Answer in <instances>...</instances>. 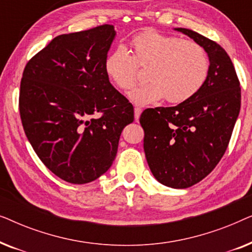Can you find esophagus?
Here are the masks:
<instances>
[{
  "mask_svg": "<svg viewBox=\"0 0 252 252\" xmlns=\"http://www.w3.org/2000/svg\"><path fill=\"white\" fill-rule=\"evenodd\" d=\"M141 112H142V109L141 108H137V106L136 108H134V117H135V120H139Z\"/></svg>",
  "mask_w": 252,
  "mask_h": 252,
  "instance_id": "esophagus-1",
  "label": "esophagus"
}]
</instances>
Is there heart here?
Returning <instances> with one entry per match:
<instances>
[{
    "label": "heart",
    "instance_id": "obj_1",
    "mask_svg": "<svg viewBox=\"0 0 252 252\" xmlns=\"http://www.w3.org/2000/svg\"><path fill=\"white\" fill-rule=\"evenodd\" d=\"M132 54L124 46L116 47L104 60V72L117 88L127 91L140 78V67L147 68L148 82L129 93L137 105L165 98L180 104L197 95L210 72V60L196 41L154 30L143 31L129 41Z\"/></svg>",
    "mask_w": 252,
    "mask_h": 252
}]
</instances>
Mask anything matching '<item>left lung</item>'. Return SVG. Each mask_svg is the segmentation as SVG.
<instances>
[{"mask_svg":"<svg viewBox=\"0 0 252 252\" xmlns=\"http://www.w3.org/2000/svg\"><path fill=\"white\" fill-rule=\"evenodd\" d=\"M208 53V80L197 95L140 117L143 148L154 177L171 188H188L212 172L228 147L241 109V87L225 49L188 29H175Z\"/></svg>","mask_w":252,"mask_h":252,"instance_id":"1","label":"left lung"}]
</instances>
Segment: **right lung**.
<instances>
[{"mask_svg": "<svg viewBox=\"0 0 252 252\" xmlns=\"http://www.w3.org/2000/svg\"><path fill=\"white\" fill-rule=\"evenodd\" d=\"M116 32L101 25L62 34L27 62L19 113L41 161L62 180L94 181L115 160L120 134L134 109L104 72Z\"/></svg>", "mask_w": 252, "mask_h": 252, "instance_id": "obj_1", "label": "right lung"}]
</instances>
